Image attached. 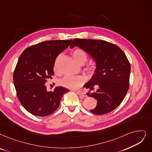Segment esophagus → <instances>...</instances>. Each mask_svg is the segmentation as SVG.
<instances>
[{
	"label": "esophagus",
	"instance_id": "esophagus-1",
	"mask_svg": "<svg viewBox=\"0 0 152 152\" xmlns=\"http://www.w3.org/2000/svg\"><path fill=\"white\" fill-rule=\"evenodd\" d=\"M75 92L77 93V94H78V95H79L81 97V98H83V97H86L87 96L86 93L80 92V91H75Z\"/></svg>",
	"mask_w": 152,
	"mask_h": 152
}]
</instances>
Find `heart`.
I'll use <instances>...</instances> for the list:
<instances>
[{
    "instance_id": "b5f03b06",
    "label": "heart",
    "mask_w": 152,
    "mask_h": 152,
    "mask_svg": "<svg viewBox=\"0 0 152 152\" xmlns=\"http://www.w3.org/2000/svg\"><path fill=\"white\" fill-rule=\"evenodd\" d=\"M72 57L75 61L80 65H83L87 60V55L83 50L80 49H75L72 53ZM54 70H57V62L56 61L54 65ZM88 74L89 75H93L95 72L96 69L94 66L90 65L87 68ZM84 82V78L82 76H74V75H66L59 81L60 86L64 87L75 89L80 87Z\"/></svg>"
}]
</instances>
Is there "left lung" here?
Instances as JSON below:
<instances>
[{
  "instance_id": "left-lung-1",
  "label": "left lung",
  "mask_w": 152,
  "mask_h": 152,
  "mask_svg": "<svg viewBox=\"0 0 152 152\" xmlns=\"http://www.w3.org/2000/svg\"><path fill=\"white\" fill-rule=\"evenodd\" d=\"M86 52L94 59L96 72L83 87L96 92L87 95L97 100L96 106L90 111L104 115L116 108L124 99L129 88L130 65L124 52L116 45L104 40L74 39L70 46Z\"/></svg>"
}]
</instances>
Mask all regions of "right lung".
<instances>
[{
    "mask_svg": "<svg viewBox=\"0 0 152 152\" xmlns=\"http://www.w3.org/2000/svg\"><path fill=\"white\" fill-rule=\"evenodd\" d=\"M71 42H42L27 48L20 55L14 72V84L18 99L29 113L48 116L57 110L62 96L69 91L62 87L47 91L45 83L54 74L56 58Z\"/></svg>",
    "mask_w": 152,
    "mask_h": 152,
    "instance_id": "add662e5",
    "label": "right lung"
}]
</instances>
